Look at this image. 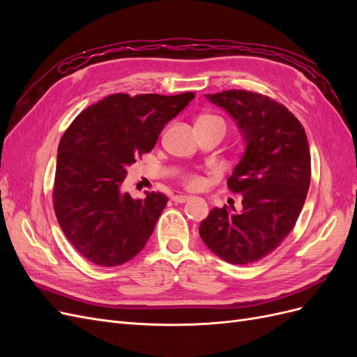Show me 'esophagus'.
Segmentation results:
<instances>
[{"label": "esophagus", "mask_w": 357, "mask_h": 357, "mask_svg": "<svg viewBox=\"0 0 357 357\" xmlns=\"http://www.w3.org/2000/svg\"><path fill=\"white\" fill-rule=\"evenodd\" d=\"M189 199H190V197H188V195H176V197H172V201L177 202V204L188 202Z\"/></svg>", "instance_id": "34e87169"}]
</instances>
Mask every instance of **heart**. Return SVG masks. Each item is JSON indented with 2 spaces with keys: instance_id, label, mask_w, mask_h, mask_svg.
Here are the masks:
<instances>
[{
  "instance_id": "heart-1",
  "label": "heart",
  "mask_w": 357,
  "mask_h": 357,
  "mask_svg": "<svg viewBox=\"0 0 357 357\" xmlns=\"http://www.w3.org/2000/svg\"><path fill=\"white\" fill-rule=\"evenodd\" d=\"M202 121H220V122H223L220 117H218V116H210V114L201 116V117L198 119V122H202ZM204 183H205L204 177L199 176V174H197V172H190V174L183 177V185H185L188 189H199V188L204 186Z\"/></svg>"
}]
</instances>
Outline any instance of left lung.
<instances>
[{"label":"left lung","mask_w":357,"mask_h":357,"mask_svg":"<svg viewBox=\"0 0 357 357\" xmlns=\"http://www.w3.org/2000/svg\"><path fill=\"white\" fill-rule=\"evenodd\" d=\"M205 96L235 119L245 153L228 178V188L243 193V210L213 208L199 235L223 261L253 264L282 244L304 207L311 178L305 129L262 93L231 89Z\"/></svg>","instance_id":"1"}]
</instances>
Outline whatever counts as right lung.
Listing matches in <instances>:
<instances>
[{
    "label": "right lung",
    "instance_id": "right-lung-1",
    "mask_svg": "<svg viewBox=\"0 0 357 357\" xmlns=\"http://www.w3.org/2000/svg\"><path fill=\"white\" fill-rule=\"evenodd\" d=\"M195 98L113 93L89 105L63 132L53 208L61 229L84 259L117 266L143 250L168 198L160 192L132 199L122 192L126 168L152 152L164 126Z\"/></svg>",
    "mask_w": 357,
    "mask_h": 357
}]
</instances>
